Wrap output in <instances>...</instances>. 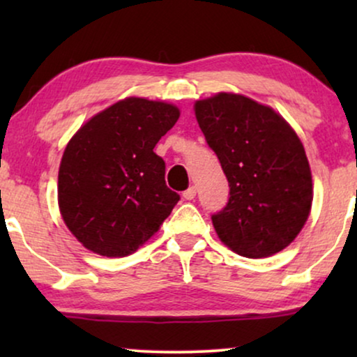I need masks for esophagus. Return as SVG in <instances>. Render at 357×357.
<instances>
[{
  "mask_svg": "<svg viewBox=\"0 0 357 357\" xmlns=\"http://www.w3.org/2000/svg\"><path fill=\"white\" fill-rule=\"evenodd\" d=\"M182 197H183L185 199H188V202H190V199H193L195 197H197V188H195V187L187 188V190H185V192L182 193Z\"/></svg>",
  "mask_w": 357,
  "mask_h": 357,
  "instance_id": "34e87169",
  "label": "esophagus"
}]
</instances>
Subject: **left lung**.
Returning a JSON list of instances; mask_svg holds the SVG:
<instances>
[{
    "mask_svg": "<svg viewBox=\"0 0 357 357\" xmlns=\"http://www.w3.org/2000/svg\"><path fill=\"white\" fill-rule=\"evenodd\" d=\"M195 115L229 182V199L213 226L238 255L281 252L309 218L314 190L304 146L271 107L219 92L195 104Z\"/></svg>",
    "mask_w": 357,
    "mask_h": 357,
    "instance_id": "obj_1",
    "label": "left lung"
}]
</instances>
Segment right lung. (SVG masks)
Wrapping results in <instances>:
<instances>
[{
    "label": "right lung",
    "mask_w": 357,
    "mask_h": 357,
    "mask_svg": "<svg viewBox=\"0 0 357 357\" xmlns=\"http://www.w3.org/2000/svg\"><path fill=\"white\" fill-rule=\"evenodd\" d=\"M178 116L172 104L128 97L70 139L58 172V204L87 250L130 255L172 213L180 195L165 185V162L154 146Z\"/></svg>",
    "instance_id": "1"
}]
</instances>
